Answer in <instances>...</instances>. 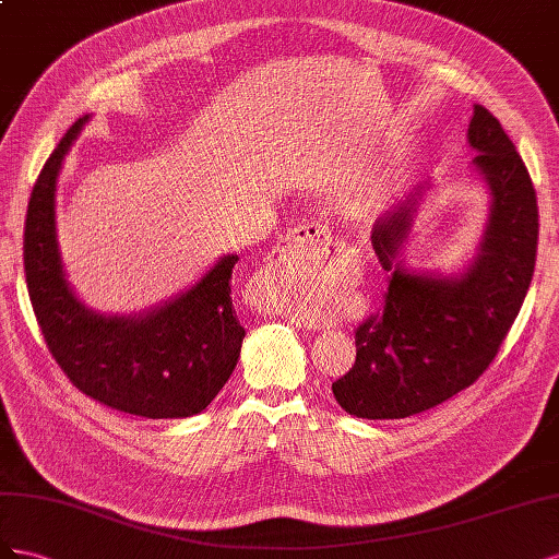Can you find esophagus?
<instances>
[{"label": "esophagus", "instance_id": "obj_1", "mask_svg": "<svg viewBox=\"0 0 559 559\" xmlns=\"http://www.w3.org/2000/svg\"><path fill=\"white\" fill-rule=\"evenodd\" d=\"M330 246H332V234L325 225H318V222H305V225H299L288 236L281 238V241L266 254V269L262 271L260 285H258L262 297L271 295V288H274V276L278 274L281 266L290 264V260L305 258V254H318V258H323V254L330 252ZM288 321L297 325H307L305 318H297L293 313H288Z\"/></svg>", "mask_w": 559, "mask_h": 559}]
</instances>
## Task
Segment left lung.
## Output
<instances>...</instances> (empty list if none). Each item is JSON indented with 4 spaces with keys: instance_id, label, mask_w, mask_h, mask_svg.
Masks as SVG:
<instances>
[{
    "instance_id": "1",
    "label": "left lung",
    "mask_w": 559,
    "mask_h": 559,
    "mask_svg": "<svg viewBox=\"0 0 559 559\" xmlns=\"http://www.w3.org/2000/svg\"><path fill=\"white\" fill-rule=\"evenodd\" d=\"M468 145L489 189V219L464 274H419L403 262L424 185L372 229L377 260L391 271L384 311L358 325L354 368L332 384L358 419H405L468 389L499 354L530 290L538 205L527 166L483 105L473 107Z\"/></svg>"
}]
</instances>
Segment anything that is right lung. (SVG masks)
<instances>
[{"instance_id":"right-lung-1","label":"right lung","mask_w":559,"mask_h":559,"mask_svg":"<svg viewBox=\"0 0 559 559\" xmlns=\"http://www.w3.org/2000/svg\"><path fill=\"white\" fill-rule=\"evenodd\" d=\"M88 117L70 126L44 164L25 217L23 262L32 309L51 356L93 401L147 419H182L213 403L246 337L231 307L238 254L166 305L138 316H105L79 301L56 238V185Z\"/></svg>"}]
</instances>
